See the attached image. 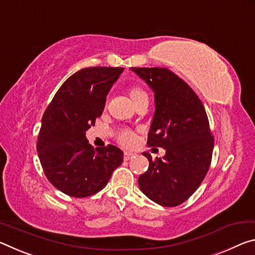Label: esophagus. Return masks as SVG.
<instances>
[{
  "mask_svg": "<svg viewBox=\"0 0 255 255\" xmlns=\"http://www.w3.org/2000/svg\"><path fill=\"white\" fill-rule=\"evenodd\" d=\"M133 156H134V155H133L132 152H128V151L124 152V159H125V160H130V159H132Z\"/></svg>",
  "mask_w": 255,
  "mask_h": 255,
  "instance_id": "1",
  "label": "esophagus"
}]
</instances>
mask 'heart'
I'll list each match as a JSON object with an SVG mask.
<instances>
[{
  "mask_svg": "<svg viewBox=\"0 0 255 255\" xmlns=\"http://www.w3.org/2000/svg\"><path fill=\"white\" fill-rule=\"evenodd\" d=\"M130 96L133 99V102L137 103L140 99L148 98V95L142 88L139 87H134L130 90ZM116 140L120 144L124 145V147H132L136 142V134L134 131H132L128 128H123L116 132Z\"/></svg>",
  "mask_w": 255,
  "mask_h": 255,
  "instance_id": "obj_1",
  "label": "heart"
}]
</instances>
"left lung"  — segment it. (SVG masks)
Listing matches in <instances>:
<instances>
[{
  "label": "left lung",
  "instance_id": "obj_1",
  "mask_svg": "<svg viewBox=\"0 0 255 255\" xmlns=\"http://www.w3.org/2000/svg\"><path fill=\"white\" fill-rule=\"evenodd\" d=\"M155 91L156 112L148 134L149 147L166 150L162 159H152L140 175L141 191L164 207L186 201L210 168L214 135L206 110L194 90L166 68H131Z\"/></svg>",
  "mask_w": 255,
  "mask_h": 255
}]
</instances>
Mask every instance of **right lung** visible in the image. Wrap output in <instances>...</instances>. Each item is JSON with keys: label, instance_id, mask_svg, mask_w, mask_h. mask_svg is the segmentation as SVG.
<instances>
[{"label": "right lung", "instance_id": "1", "mask_svg": "<svg viewBox=\"0 0 255 255\" xmlns=\"http://www.w3.org/2000/svg\"><path fill=\"white\" fill-rule=\"evenodd\" d=\"M122 71L108 66L78 71L60 87L41 119L37 152L44 174L70 197L97 193L122 164V150L112 144L94 149L86 139Z\"/></svg>", "mask_w": 255, "mask_h": 255}]
</instances>
